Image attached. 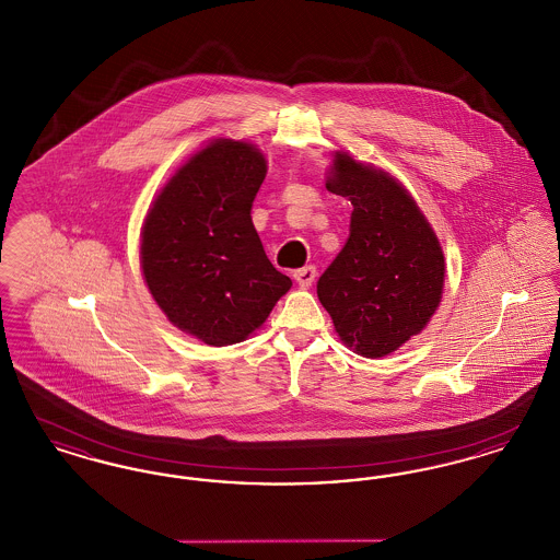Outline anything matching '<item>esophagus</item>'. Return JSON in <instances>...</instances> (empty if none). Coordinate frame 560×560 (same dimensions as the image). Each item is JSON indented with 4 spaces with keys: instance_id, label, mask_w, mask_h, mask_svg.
I'll return each instance as SVG.
<instances>
[{
    "instance_id": "34e87169",
    "label": "esophagus",
    "mask_w": 560,
    "mask_h": 560,
    "mask_svg": "<svg viewBox=\"0 0 560 560\" xmlns=\"http://www.w3.org/2000/svg\"><path fill=\"white\" fill-rule=\"evenodd\" d=\"M315 277H317V268L315 267H304L293 270V279H295V283H298L300 288H311L313 281H315Z\"/></svg>"
}]
</instances>
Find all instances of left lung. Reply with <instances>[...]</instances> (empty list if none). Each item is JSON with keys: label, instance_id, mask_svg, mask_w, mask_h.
Returning a JSON list of instances; mask_svg holds the SVG:
<instances>
[{"label": "left lung", "instance_id": "8db88e82", "mask_svg": "<svg viewBox=\"0 0 560 560\" xmlns=\"http://www.w3.org/2000/svg\"><path fill=\"white\" fill-rule=\"evenodd\" d=\"M327 190L352 203L342 252L317 281V295L342 342L359 354H390L434 315L445 258L434 231L395 178L345 153Z\"/></svg>", "mask_w": 560, "mask_h": 560}]
</instances>
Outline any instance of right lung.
I'll return each mask as SVG.
<instances>
[{
  "instance_id": "right-lung-1",
  "label": "right lung",
  "mask_w": 560,
  "mask_h": 560,
  "mask_svg": "<svg viewBox=\"0 0 560 560\" xmlns=\"http://www.w3.org/2000/svg\"><path fill=\"white\" fill-rule=\"evenodd\" d=\"M265 176L258 149L215 140L170 178L142 229L140 260L155 302L210 347L245 340L292 288L252 222Z\"/></svg>"
}]
</instances>
